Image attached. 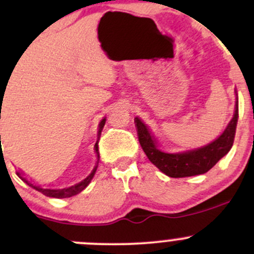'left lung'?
<instances>
[{"mask_svg":"<svg viewBox=\"0 0 254 254\" xmlns=\"http://www.w3.org/2000/svg\"><path fill=\"white\" fill-rule=\"evenodd\" d=\"M237 120H239V101L236 100L234 117L220 137L204 146L182 151V153H166L160 150L158 148L156 139L144 122L135 117L134 124L137 127L138 139L149 160L167 176L179 179V177L205 174L229 153L234 144Z\"/></svg>","mask_w":254,"mask_h":254,"instance_id":"left-lung-1","label":"left lung"}]
</instances>
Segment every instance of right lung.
<instances>
[{
    "label": "right lung",
    "instance_id": "obj_1",
    "mask_svg": "<svg viewBox=\"0 0 254 254\" xmlns=\"http://www.w3.org/2000/svg\"><path fill=\"white\" fill-rule=\"evenodd\" d=\"M1 100H2V99H1ZM105 121H106V119H103V120H101L100 124H99V132H98L99 137H100L101 130H103L104 126H105ZM0 139H1V134H0ZM98 143L99 142L95 143V153H96V156H98L96 166L94 167L93 171L90 172V175H89L87 179H84L83 181H80L79 184H75L73 186H69V187H64V188H43L41 186H36V185L31 184L30 181H28V180L25 179L24 176H23L22 172H17V175L20 177V179L23 180V181L25 182V184L29 185L30 187H33L34 190H36L38 192H40V193H43V194L48 195V197H52V198H69V197H73V195L78 194V193L82 192L83 190H85V187H87V186L90 184V181L93 180L94 175H95V171H96V169H98V164H99Z\"/></svg>",
    "mask_w": 254,
    "mask_h": 254
}]
</instances>
